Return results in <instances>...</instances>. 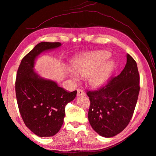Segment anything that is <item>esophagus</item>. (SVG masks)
Masks as SVG:
<instances>
[{
    "label": "esophagus",
    "instance_id": "esophagus-1",
    "mask_svg": "<svg viewBox=\"0 0 156 156\" xmlns=\"http://www.w3.org/2000/svg\"><path fill=\"white\" fill-rule=\"evenodd\" d=\"M84 95H85V93L84 92L83 90H80V89H77V97H80V96H84Z\"/></svg>",
    "mask_w": 156,
    "mask_h": 156
}]
</instances>
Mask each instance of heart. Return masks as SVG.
I'll return each mask as SVG.
<instances>
[{"mask_svg":"<svg viewBox=\"0 0 156 156\" xmlns=\"http://www.w3.org/2000/svg\"><path fill=\"white\" fill-rule=\"evenodd\" d=\"M109 56L107 51L84 54L73 60V72L69 70V75L75 81L78 79L76 74L81 77H88L91 86L101 87L107 81L114 66L112 61H105Z\"/></svg>","mask_w":156,"mask_h":156,"instance_id":"1","label":"heart"}]
</instances>
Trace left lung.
I'll use <instances>...</instances> for the list:
<instances>
[{"label":"left lung","mask_w":156,"mask_h":156,"mask_svg":"<svg viewBox=\"0 0 156 156\" xmlns=\"http://www.w3.org/2000/svg\"><path fill=\"white\" fill-rule=\"evenodd\" d=\"M126 57V64L120 74L102 88L87 92L90 101V124L104 137H112L126 128L137 101L140 90L137 65L129 54Z\"/></svg>","instance_id":"1"}]
</instances>
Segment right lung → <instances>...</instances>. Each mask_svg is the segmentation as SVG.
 Here are the masks:
<instances>
[{"mask_svg": "<svg viewBox=\"0 0 156 156\" xmlns=\"http://www.w3.org/2000/svg\"><path fill=\"white\" fill-rule=\"evenodd\" d=\"M61 45L59 42L37 44L22 59L17 73L16 94L19 110L26 126L41 137L58 133L63 124L65 107L77 94V90L69 92L34 70L37 56Z\"/></svg>", "mask_w": 156, "mask_h": 156, "instance_id": "1", "label": "right lung"}]
</instances>
